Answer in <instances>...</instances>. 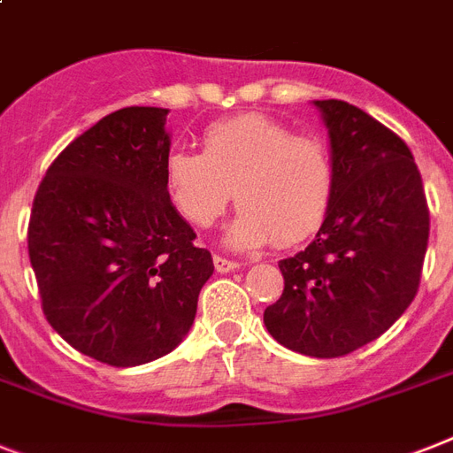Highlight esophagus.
Masks as SVG:
<instances>
[{
	"label": "esophagus",
	"instance_id": "obj_1",
	"mask_svg": "<svg viewBox=\"0 0 453 453\" xmlns=\"http://www.w3.org/2000/svg\"><path fill=\"white\" fill-rule=\"evenodd\" d=\"M239 265H242V263L226 258V256H214V267H216V272H220V274H223V272L239 270Z\"/></svg>",
	"mask_w": 453,
	"mask_h": 453
}]
</instances>
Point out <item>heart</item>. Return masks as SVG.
<instances>
[{"mask_svg":"<svg viewBox=\"0 0 453 453\" xmlns=\"http://www.w3.org/2000/svg\"><path fill=\"white\" fill-rule=\"evenodd\" d=\"M176 211L195 227L214 226L233 200L239 209L227 242L239 249L293 246L323 226L334 195L328 143L288 125L246 113L202 132V153L176 149L165 160Z\"/></svg>","mask_w":453,"mask_h":453,"instance_id":"b5f03b06","label":"heart"}]
</instances>
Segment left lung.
Instances as JSON below:
<instances>
[{"label": "left lung", "instance_id": "8db88e82", "mask_svg": "<svg viewBox=\"0 0 453 453\" xmlns=\"http://www.w3.org/2000/svg\"><path fill=\"white\" fill-rule=\"evenodd\" d=\"M330 132L334 195L316 239L284 258L265 326L290 351L337 358L398 321L417 296L430 214L410 146L358 106L316 99Z\"/></svg>", "mask_w": 453, "mask_h": 453}]
</instances>
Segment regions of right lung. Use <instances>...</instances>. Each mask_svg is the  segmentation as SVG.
<instances>
[{
    "label": "right lung",
    "mask_w": 453,
    "mask_h": 453,
    "mask_svg": "<svg viewBox=\"0 0 453 453\" xmlns=\"http://www.w3.org/2000/svg\"><path fill=\"white\" fill-rule=\"evenodd\" d=\"M167 109L125 106L55 157L27 227L48 323L76 351L113 367L179 347L214 274L165 183Z\"/></svg>",
    "instance_id": "right-lung-1"
}]
</instances>
